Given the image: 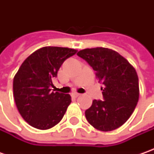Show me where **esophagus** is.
Instances as JSON below:
<instances>
[{"instance_id":"34e87169","label":"esophagus","mask_w":154,"mask_h":154,"mask_svg":"<svg viewBox=\"0 0 154 154\" xmlns=\"http://www.w3.org/2000/svg\"><path fill=\"white\" fill-rule=\"evenodd\" d=\"M72 96H73L74 98H77V97L80 96V93H77V92H74V93H73V94H72Z\"/></svg>"}]
</instances>
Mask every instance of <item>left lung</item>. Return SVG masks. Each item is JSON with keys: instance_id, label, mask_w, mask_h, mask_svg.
I'll return each mask as SVG.
<instances>
[{"instance_id": "8db88e82", "label": "left lung", "mask_w": 154, "mask_h": 154, "mask_svg": "<svg viewBox=\"0 0 154 154\" xmlns=\"http://www.w3.org/2000/svg\"><path fill=\"white\" fill-rule=\"evenodd\" d=\"M103 85V100L94 99L85 111L88 122L100 131H111L127 121L139 99V80L133 66L115 51L92 48L79 51Z\"/></svg>"}]
</instances>
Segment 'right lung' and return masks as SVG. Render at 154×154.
Segmentation results:
<instances>
[{
  "label": "right lung",
  "instance_id": "1",
  "mask_svg": "<svg viewBox=\"0 0 154 154\" xmlns=\"http://www.w3.org/2000/svg\"><path fill=\"white\" fill-rule=\"evenodd\" d=\"M76 52L69 48L44 47L21 64L14 79V97L21 116L31 126L48 129L62 119L71 97L51 92L52 80L64 61Z\"/></svg>",
  "mask_w": 154,
  "mask_h": 154
}]
</instances>
